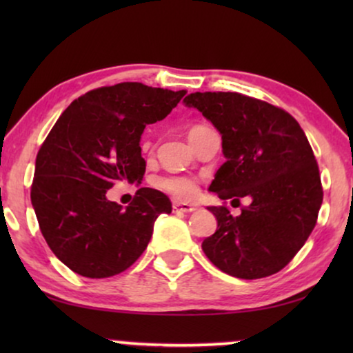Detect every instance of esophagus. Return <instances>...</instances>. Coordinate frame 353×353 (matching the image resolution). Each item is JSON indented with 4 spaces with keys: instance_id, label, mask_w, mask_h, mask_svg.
<instances>
[{
    "instance_id": "obj_1",
    "label": "esophagus",
    "mask_w": 353,
    "mask_h": 353,
    "mask_svg": "<svg viewBox=\"0 0 353 353\" xmlns=\"http://www.w3.org/2000/svg\"><path fill=\"white\" fill-rule=\"evenodd\" d=\"M172 209H173V212H176V214H186V212L196 210V207L191 205V204H186V202L175 201V202H173Z\"/></svg>"
}]
</instances>
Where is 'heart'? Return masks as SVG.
<instances>
[{
  "mask_svg": "<svg viewBox=\"0 0 353 353\" xmlns=\"http://www.w3.org/2000/svg\"><path fill=\"white\" fill-rule=\"evenodd\" d=\"M199 128H202V125H194L190 130V133H194ZM154 185L159 190L165 191L175 197H180V199H188V197H192L197 192V180L188 175H175V173L162 175L154 180Z\"/></svg>",
  "mask_w": 353,
  "mask_h": 353,
  "instance_id": "1",
  "label": "heart"
}]
</instances>
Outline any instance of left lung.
Instances as JSON below:
<instances>
[{
	"mask_svg": "<svg viewBox=\"0 0 353 353\" xmlns=\"http://www.w3.org/2000/svg\"><path fill=\"white\" fill-rule=\"evenodd\" d=\"M194 105L221 133L226 161L209 190L241 205L209 207L216 231L202 243L221 272L259 279L283 270L315 228L323 202L320 168L297 120L286 110L234 91L191 93Z\"/></svg>",
	"mask_w": 353,
	"mask_h": 353,
	"instance_id": "1",
	"label": "left lung"
}]
</instances>
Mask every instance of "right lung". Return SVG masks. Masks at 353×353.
Here are the masks:
<instances>
[{"mask_svg":"<svg viewBox=\"0 0 353 353\" xmlns=\"http://www.w3.org/2000/svg\"><path fill=\"white\" fill-rule=\"evenodd\" d=\"M185 94L139 81L101 86L75 99L51 128L37 154L30 197L43 238L72 272H125L148 248L157 216L172 212L170 199L151 188H139L127 209L105 192L117 181L143 180L144 128Z\"/></svg>","mask_w":353,"mask_h":353,"instance_id":"right-lung-1","label":"right lung"}]
</instances>
